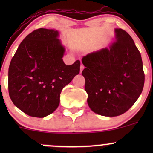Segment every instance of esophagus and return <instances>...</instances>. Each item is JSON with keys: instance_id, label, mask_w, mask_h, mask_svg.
Returning a JSON list of instances; mask_svg holds the SVG:
<instances>
[{"instance_id": "34e87169", "label": "esophagus", "mask_w": 153, "mask_h": 153, "mask_svg": "<svg viewBox=\"0 0 153 153\" xmlns=\"http://www.w3.org/2000/svg\"><path fill=\"white\" fill-rule=\"evenodd\" d=\"M84 68H85V67H84V65L82 64H81V65H80V73H82V70L84 69Z\"/></svg>"}]
</instances>
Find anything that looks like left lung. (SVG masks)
I'll return each mask as SVG.
<instances>
[{
    "instance_id": "1",
    "label": "left lung",
    "mask_w": 153,
    "mask_h": 153,
    "mask_svg": "<svg viewBox=\"0 0 153 153\" xmlns=\"http://www.w3.org/2000/svg\"><path fill=\"white\" fill-rule=\"evenodd\" d=\"M115 32L116 41L108 48L82 59L88 104L95 113L105 117L127 111L145 83L141 54L132 38L122 29H116Z\"/></svg>"
}]
</instances>
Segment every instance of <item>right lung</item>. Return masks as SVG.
<instances>
[{
  "instance_id": "right-lung-1",
  "label": "right lung",
  "mask_w": 153,
  "mask_h": 153,
  "mask_svg": "<svg viewBox=\"0 0 153 153\" xmlns=\"http://www.w3.org/2000/svg\"><path fill=\"white\" fill-rule=\"evenodd\" d=\"M58 31L38 29L20 44L8 68L12 102L30 117L42 118L57 109L62 88L80 72V62L66 65Z\"/></svg>"
}]
</instances>
